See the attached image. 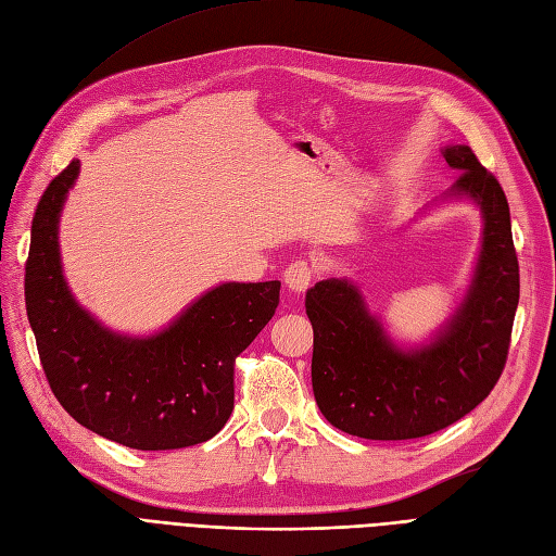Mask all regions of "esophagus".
Returning <instances> with one entry per match:
<instances>
[{
  "instance_id": "1",
  "label": "esophagus",
  "mask_w": 556,
  "mask_h": 556,
  "mask_svg": "<svg viewBox=\"0 0 556 556\" xmlns=\"http://www.w3.org/2000/svg\"><path fill=\"white\" fill-rule=\"evenodd\" d=\"M311 280H313V268L304 260H296L288 268H285V285H288V288L296 294L306 292Z\"/></svg>"
}]
</instances>
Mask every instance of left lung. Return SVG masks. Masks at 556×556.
<instances>
[{
	"label": "left lung",
	"instance_id": "left-lung-1",
	"mask_svg": "<svg viewBox=\"0 0 556 556\" xmlns=\"http://www.w3.org/2000/svg\"><path fill=\"white\" fill-rule=\"evenodd\" d=\"M459 169L445 199L482 213V248L459 308L419 348H399L348 278L306 292L313 325V394L329 422L368 441H408L441 431L482 403L506 366L519 301L510 208L498 180L468 146H447Z\"/></svg>",
	"mask_w": 556,
	"mask_h": 556
}]
</instances>
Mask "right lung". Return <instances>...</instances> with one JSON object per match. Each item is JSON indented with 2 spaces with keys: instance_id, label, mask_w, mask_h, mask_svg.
<instances>
[{
  "instance_id": "obj_1",
  "label": "right lung",
  "mask_w": 556,
  "mask_h": 556,
  "mask_svg": "<svg viewBox=\"0 0 556 556\" xmlns=\"http://www.w3.org/2000/svg\"><path fill=\"white\" fill-rule=\"evenodd\" d=\"M80 162L50 180L25 264V306L50 390L78 425L134 450L204 443L233 410V362L274 317L280 282H223L146 339L115 333L66 288L58 225Z\"/></svg>"
}]
</instances>
